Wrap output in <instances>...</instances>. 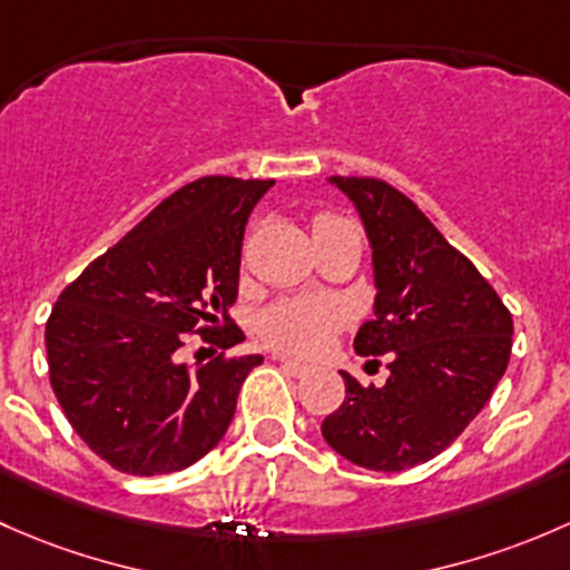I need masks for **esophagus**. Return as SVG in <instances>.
<instances>
[{
  "instance_id": "34e87169",
  "label": "esophagus",
  "mask_w": 570,
  "mask_h": 570,
  "mask_svg": "<svg viewBox=\"0 0 570 570\" xmlns=\"http://www.w3.org/2000/svg\"><path fill=\"white\" fill-rule=\"evenodd\" d=\"M274 360H277L279 365H285V367H287V373H291V375H304V373L309 371V365H304V362L293 360V356H285V354H274Z\"/></svg>"
}]
</instances>
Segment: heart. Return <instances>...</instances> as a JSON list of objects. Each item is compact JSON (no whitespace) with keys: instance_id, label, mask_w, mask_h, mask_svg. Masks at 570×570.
Returning <instances> with one entry per match:
<instances>
[{"instance_id":"1","label":"heart","mask_w":570,"mask_h":570,"mask_svg":"<svg viewBox=\"0 0 570 570\" xmlns=\"http://www.w3.org/2000/svg\"><path fill=\"white\" fill-rule=\"evenodd\" d=\"M340 216H321L315 227L337 225ZM348 321V307L340 298L296 296L272 304L257 321V332L266 343L296 354H313Z\"/></svg>"}]
</instances>
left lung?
<instances>
[{"instance_id": "1", "label": "left lung", "mask_w": 570, "mask_h": 570, "mask_svg": "<svg viewBox=\"0 0 570 570\" xmlns=\"http://www.w3.org/2000/svg\"><path fill=\"white\" fill-rule=\"evenodd\" d=\"M373 249L375 318L356 354H390L384 386L343 373L345 401L321 425L328 448L373 472L431 461L461 436L500 384L513 315L489 279L395 186L332 175Z\"/></svg>"}]
</instances>
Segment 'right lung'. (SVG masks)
Segmentation results:
<instances>
[{
	"mask_svg": "<svg viewBox=\"0 0 570 570\" xmlns=\"http://www.w3.org/2000/svg\"><path fill=\"white\" fill-rule=\"evenodd\" d=\"M274 180L208 175L180 186L90 263L46 321L49 381L81 442L117 472H180L219 444L238 390L263 356H225L189 371V334L242 343L244 227Z\"/></svg>",
	"mask_w": 570,
	"mask_h": 570,
	"instance_id": "right-lung-1",
	"label": "right lung"
}]
</instances>
